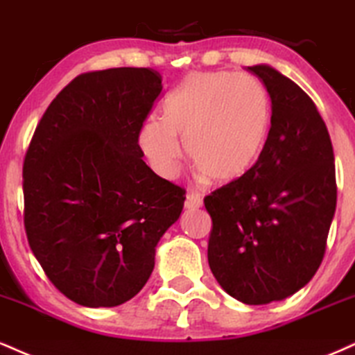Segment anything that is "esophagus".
<instances>
[{
  "label": "esophagus",
  "instance_id": "1",
  "mask_svg": "<svg viewBox=\"0 0 355 355\" xmlns=\"http://www.w3.org/2000/svg\"><path fill=\"white\" fill-rule=\"evenodd\" d=\"M201 206H202V198L198 193H189L186 196L187 209H199Z\"/></svg>",
  "mask_w": 355,
  "mask_h": 355
}]
</instances>
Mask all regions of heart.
Returning a JSON list of instances; mask_svg holds the SVG:
<instances>
[{"label":"heart","mask_w":355,"mask_h":355,"mask_svg":"<svg viewBox=\"0 0 355 355\" xmlns=\"http://www.w3.org/2000/svg\"><path fill=\"white\" fill-rule=\"evenodd\" d=\"M272 107L257 79L231 71L187 76L168 96L164 118H149L139 146L162 178H174L182 159V141L201 176L216 182L244 178L268 143Z\"/></svg>","instance_id":"1"}]
</instances>
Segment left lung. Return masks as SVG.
<instances>
[{
    "label": "left lung",
    "mask_w": 355,
    "mask_h": 355,
    "mask_svg": "<svg viewBox=\"0 0 355 355\" xmlns=\"http://www.w3.org/2000/svg\"><path fill=\"white\" fill-rule=\"evenodd\" d=\"M272 101L268 143L244 178L204 198L207 261L237 301L259 306L302 289L324 259L336 212L331 136L304 91L270 66H249Z\"/></svg>",
    "instance_id": "8db88e82"
}]
</instances>
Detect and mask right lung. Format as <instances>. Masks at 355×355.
Masks as SVG:
<instances>
[{"instance_id":"right-lung-1","label":"right lung","mask_w":355,"mask_h":355,"mask_svg":"<svg viewBox=\"0 0 355 355\" xmlns=\"http://www.w3.org/2000/svg\"><path fill=\"white\" fill-rule=\"evenodd\" d=\"M162 93L149 68L79 74L37 123L24 156V229L53 286L86 307L143 289L186 191L143 161L139 132Z\"/></svg>"}]
</instances>
